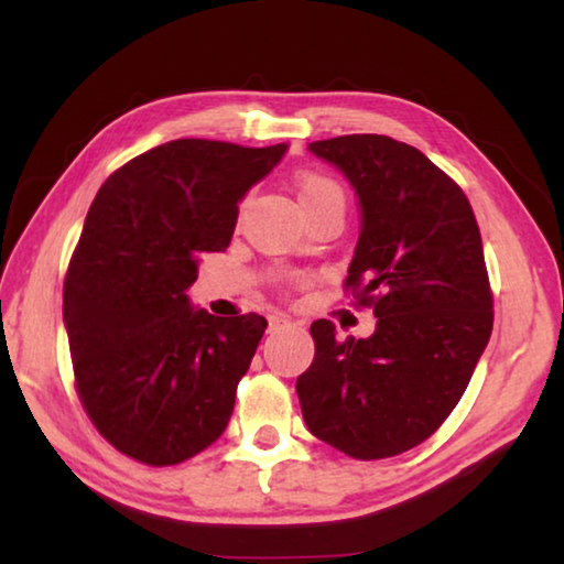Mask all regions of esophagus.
Here are the masks:
<instances>
[{
    "label": "esophagus",
    "instance_id": "esophagus-1",
    "mask_svg": "<svg viewBox=\"0 0 564 564\" xmlns=\"http://www.w3.org/2000/svg\"><path fill=\"white\" fill-rule=\"evenodd\" d=\"M285 326H291V318L285 316V313H271V316H269V330L271 333L279 330V328H285Z\"/></svg>",
    "mask_w": 564,
    "mask_h": 564
}]
</instances>
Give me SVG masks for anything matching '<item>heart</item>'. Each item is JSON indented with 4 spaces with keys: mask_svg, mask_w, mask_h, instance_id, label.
<instances>
[{
    "mask_svg": "<svg viewBox=\"0 0 564 564\" xmlns=\"http://www.w3.org/2000/svg\"><path fill=\"white\" fill-rule=\"evenodd\" d=\"M293 186L303 212L323 202H330V198H343V191L338 188L336 181L318 174V171H303V174L295 176Z\"/></svg>",
    "mask_w": 564,
    "mask_h": 564,
    "instance_id": "obj_1",
    "label": "heart"
}]
</instances>
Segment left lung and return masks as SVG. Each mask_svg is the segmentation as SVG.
Wrapping results in <instances>:
<instances>
[{"label": "left lung", "mask_w": 564, "mask_h": 564, "mask_svg": "<svg viewBox=\"0 0 564 564\" xmlns=\"http://www.w3.org/2000/svg\"><path fill=\"white\" fill-rule=\"evenodd\" d=\"M360 204L346 291L378 318L370 338L311 326L316 356L295 380L318 441L380 460L427 441L463 398L492 333L482 238L463 188L423 151L380 133L308 144Z\"/></svg>", "instance_id": "obj_1"}]
</instances>
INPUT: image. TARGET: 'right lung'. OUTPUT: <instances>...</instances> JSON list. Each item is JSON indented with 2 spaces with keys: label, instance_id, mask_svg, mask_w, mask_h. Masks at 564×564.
Returning <instances> with one entry per match:
<instances>
[{
  "label": "right lung",
  "instance_id": "1",
  "mask_svg": "<svg viewBox=\"0 0 564 564\" xmlns=\"http://www.w3.org/2000/svg\"><path fill=\"white\" fill-rule=\"evenodd\" d=\"M285 149L176 139L113 171L94 198L66 271L64 326L84 410L133 460L184 463L231 420L269 323L212 316L186 291Z\"/></svg>",
  "mask_w": 564,
  "mask_h": 564
}]
</instances>
